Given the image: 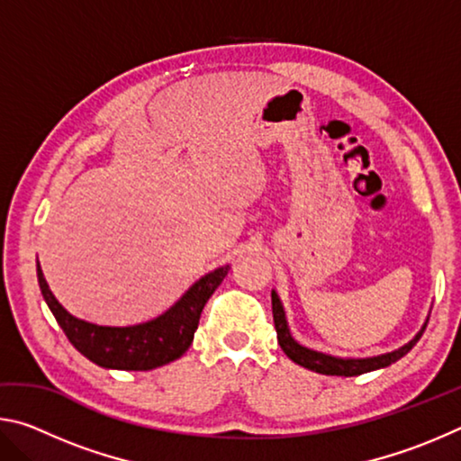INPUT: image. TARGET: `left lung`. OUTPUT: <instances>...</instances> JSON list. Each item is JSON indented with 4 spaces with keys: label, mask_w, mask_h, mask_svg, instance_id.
Wrapping results in <instances>:
<instances>
[{
    "label": "left lung",
    "mask_w": 461,
    "mask_h": 461,
    "mask_svg": "<svg viewBox=\"0 0 461 461\" xmlns=\"http://www.w3.org/2000/svg\"><path fill=\"white\" fill-rule=\"evenodd\" d=\"M272 317H275L276 338H278L280 348H283V352L291 357L294 364H299L307 370L325 374V376H357V374L380 370V368H386V366H390V364L399 362L402 356H407L411 349L415 348V343L420 339V335H423L427 321H429V317H427L415 338L404 343V346H401L399 349H393V352L370 356V357H341V356L317 352V349L303 346V343H299L293 338L291 327H288V321H286L285 305H283V301H280V296L275 288H272Z\"/></svg>",
    "instance_id": "left-lung-1"
}]
</instances>
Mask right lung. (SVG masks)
I'll return each instance as SVG.
<instances>
[{
    "instance_id": "add662e5",
    "label": "right lung",
    "mask_w": 461,
    "mask_h": 461,
    "mask_svg": "<svg viewBox=\"0 0 461 461\" xmlns=\"http://www.w3.org/2000/svg\"><path fill=\"white\" fill-rule=\"evenodd\" d=\"M228 272L230 264L207 272L186 288L173 307L150 321L112 327L89 323L68 313L52 294L41 262L36 260L38 285L60 330L87 360L109 370H152L181 357L193 343L203 307Z\"/></svg>"
}]
</instances>
